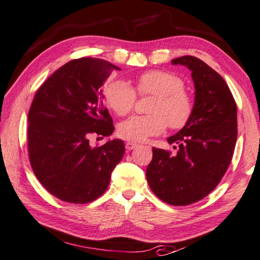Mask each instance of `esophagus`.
I'll list each match as a JSON object with an SVG mask.
<instances>
[{
	"label": "esophagus",
	"mask_w": 260,
	"mask_h": 260,
	"mask_svg": "<svg viewBox=\"0 0 260 260\" xmlns=\"http://www.w3.org/2000/svg\"><path fill=\"white\" fill-rule=\"evenodd\" d=\"M138 146H139L138 143H135V142H132V141L126 142V149H127V150H132V149L137 148Z\"/></svg>",
	"instance_id": "esophagus-1"
}]
</instances>
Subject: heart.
<instances>
[{
  "instance_id": "b5f03b06",
  "label": "heart",
  "mask_w": 260,
  "mask_h": 260,
  "mask_svg": "<svg viewBox=\"0 0 260 260\" xmlns=\"http://www.w3.org/2000/svg\"><path fill=\"white\" fill-rule=\"evenodd\" d=\"M137 88L140 94L156 96L149 107V115H134L118 126L120 138L132 142H142L154 135H160L169 125L181 129L190 121L193 102L185 92L184 83L172 72L152 70L139 77ZM104 96L107 105L118 115H126L133 110L137 92L125 80H112L106 85Z\"/></svg>"
}]
</instances>
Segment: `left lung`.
I'll use <instances>...</instances> for the list:
<instances>
[{"mask_svg": "<svg viewBox=\"0 0 260 260\" xmlns=\"http://www.w3.org/2000/svg\"><path fill=\"white\" fill-rule=\"evenodd\" d=\"M172 64L191 71L193 112L187 126L168 138L179 145L175 154L153 148L146 177L161 201L189 205L214 190L229 167L237 140V106L225 80L203 60L183 56Z\"/></svg>", "mask_w": 260, "mask_h": 260, "instance_id": "left-lung-1", "label": "left lung"}]
</instances>
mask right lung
Returning <instances> with one entry per match:
<instances>
[{"mask_svg":"<svg viewBox=\"0 0 260 260\" xmlns=\"http://www.w3.org/2000/svg\"><path fill=\"white\" fill-rule=\"evenodd\" d=\"M113 70L120 69L99 58L73 59L44 81L31 104V168L46 190L64 202L84 204L102 196L125 154L119 139L90 145L92 134L110 137L114 131L102 90Z\"/></svg>","mask_w":260,"mask_h":260,"instance_id":"1","label":"right lung"}]
</instances>
